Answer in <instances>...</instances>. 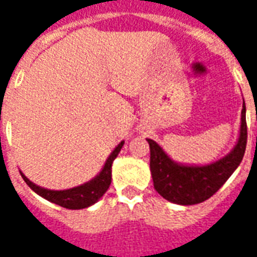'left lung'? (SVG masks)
Here are the masks:
<instances>
[{"label":"left lung","instance_id":"left-lung-1","mask_svg":"<svg viewBox=\"0 0 257 257\" xmlns=\"http://www.w3.org/2000/svg\"><path fill=\"white\" fill-rule=\"evenodd\" d=\"M241 115V132L234 150L224 158L206 167L179 165L164 153L154 140L147 139L150 145V171L154 189L158 194L179 205L199 204L210 198L242 161L248 140L245 108H242Z\"/></svg>","mask_w":257,"mask_h":257}]
</instances>
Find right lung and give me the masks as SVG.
Here are the masks:
<instances>
[{"label":"right lung","mask_w":257,"mask_h":257,"mask_svg":"<svg viewBox=\"0 0 257 257\" xmlns=\"http://www.w3.org/2000/svg\"><path fill=\"white\" fill-rule=\"evenodd\" d=\"M123 146V142L114 149L110 157L107 158L104 168L101 169V172L92 179L88 183L74 187L70 190H63V191H55V190H47L42 189L37 184L31 183L29 179L26 178L22 173V178L25 179V182L31 190H34L37 194H40L48 201H51L53 204L60 205L66 209H82V208H88L92 204H95L97 199L103 197V194L106 193L107 189L110 187L111 183V165L112 161L117 158L118 153L121 151Z\"/></svg>","instance_id":"right-lung-1"}]
</instances>
